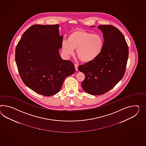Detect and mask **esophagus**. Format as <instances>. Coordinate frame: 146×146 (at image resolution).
Returning a JSON list of instances; mask_svg holds the SVG:
<instances>
[{
	"label": "esophagus",
	"mask_w": 146,
	"mask_h": 146,
	"mask_svg": "<svg viewBox=\"0 0 146 146\" xmlns=\"http://www.w3.org/2000/svg\"><path fill=\"white\" fill-rule=\"evenodd\" d=\"M75 66V69L76 70H78V65L77 64H74Z\"/></svg>",
	"instance_id": "1"
}]
</instances>
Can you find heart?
<instances>
[{
  "mask_svg": "<svg viewBox=\"0 0 146 146\" xmlns=\"http://www.w3.org/2000/svg\"><path fill=\"white\" fill-rule=\"evenodd\" d=\"M103 45V38L100 34L77 30L69 34L68 41H62V51L64 55L69 56L74 54V49H77L79 59L83 62L89 63L99 56Z\"/></svg>",
  "mask_w": 146,
  "mask_h": 146,
  "instance_id": "b5f03b06",
  "label": "heart"
}]
</instances>
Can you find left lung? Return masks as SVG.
<instances>
[{
  "label": "left lung",
  "instance_id": "obj_1",
  "mask_svg": "<svg viewBox=\"0 0 146 146\" xmlns=\"http://www.w3.org/2000/svg\"><path fill=\"white\" fill-rule=\"evenodd\" d=\"M98 29L103 34L102 52L93 61L78 68L85 75L83 90L93 95L108 92L122 79L129 55L127 43L120 30L111 25H101Z\"/></svg>",
  "mask_w": 146,
  "mask_h": 146
}]
</instances>
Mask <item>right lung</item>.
<instances>
[{"instance_id": "right-lung-1", "label": "right lung", "mask_w": 146, "mask_h": 146, "mask_svg": "<svg viewBox=\"0 0 146 146\" xmlns=\"http://www.w3.org/2000/svg\"><path fill=\"white\" fill-rule=\"evenodd\" d=\"M58 24L34 25L23 33L15 50V61L23 82L45 96L59 92L66 78L75 72L74 64L59 54L63 36Z\"/></svg>"}]
</instances>
